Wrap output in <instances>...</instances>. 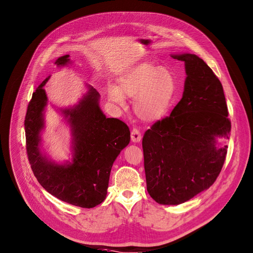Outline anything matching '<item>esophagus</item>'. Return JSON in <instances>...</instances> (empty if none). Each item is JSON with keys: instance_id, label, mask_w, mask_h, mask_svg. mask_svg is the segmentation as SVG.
<instances>
[{"instance_id": "obj_1", "label": "esophagus", "mask_w": 253, "mask_h": 253, "mask_svg": "<svg viewBox=\"0 0 253 253\" xmlns=\"http://www.w3.org/2000/svg\"><path fill=\"white\" fill-rule=\"evenodd\" d=\"M130 138H131V141H132L133 143H139V142H141L142 136H141V132L139 131V129L132 128V130H131V132H130Z\"/></svg>"}]
</instances>
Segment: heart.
Masks as SVG:
<instances>
[{"label":"heart","mask_w":253,"mask_h":253,"mask_svg":"<svg viewBox=\"0 0 253 253\" xmlns=\"http://www.w3.org/2000/svg\"><path fill=\"white\" fill-rule=\"evenodd\" d=\"M176 91L174 74L167 67L140 63L127 69L111 85L108 99L125 108L126 97L133 98V112L140 120L156 122L166 115Z\"/></svg>","instance_id":"heart-1"}]
</instances>
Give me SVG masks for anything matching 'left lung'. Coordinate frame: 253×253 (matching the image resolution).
Here are the masks:
<instances>
[{
    "instance_id": "left-lung-1",
    "label": "left lung",
    "mask_w": 253,
    "mask_h": 253,
    "mask_svg": "<svg viewBox=\"0 0 253 253\" xmlns=\"http://www.w3.org/2000/svg\"><path fill=\"white\" fill-rule=\"evenodd\" d=\"M185 62L181 101L143 138L147 191L159 204L179 205L209 189L227 155L231 123L222 85L195 54H171Z\"/></svg>"
}]
</instances>
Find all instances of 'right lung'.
<instances>
[{
	"instance_id": "obj_1",
	"label": "right lung",
	"mask_w": 253,
	"mask_h": 253,
	"mask_svg": "<svg viewBox=\"0 0 253 253\" xmlns=\"http://www.w3.org/2000/svg\"><path fill=\"white\" fill-rule=\"evenodd\" d=\"M70 63L69 55L55 64ZM44 80L33 94L24 121L26 151L34 174L50 194L69 204L92 209L106 198L113 162L130 140L128 126L117 118H107L100 108V94L92 85L71 107L59 108L70 127L71 161L58 163L42 150V131L48 97Z\"/></svg>"
}]
</instances>
